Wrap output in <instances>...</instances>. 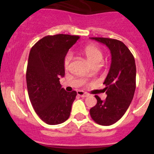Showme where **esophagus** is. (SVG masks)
<instances>
[{"label": "esophagus", "instance_id": "34e87169", "mask_svg": "<svg viewBox=\"0 0 154 154\" xmlns=\"http://www.w3.org/2000/svg\"><path fill=\"white\" fill-rule=\"evenodd\" d=\"M77 95L80 96V97H88V94L87 93L84 92L83 91H77Z\"/></svg>", "mask_w": 154, "mask_h": 154}]
</instances>
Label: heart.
<instances>
[{
    "label": "heart",
    "instance_id": "obj_1",
    "mask_svg": "<svg viewBox=\"0 0 154 154\" xmlns=\"http://www.w3.org/2000/svg\"><path fill=\"white\" fill-rule=\"evenodd\" d=\"M83 53L93 65L100 64V63L101 62L103 54H102L101 50L97 46L94 45H88L84 48ZM71 59H72V54L71 53H68L65 57L64 61H63V65H64V68L66 69H68L69 67Z\"/></svg>",
    "mask_w": 154,
    "mask_h": 154
}]
</instances>
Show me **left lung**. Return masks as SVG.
Wrapping results in <instances>:
<instances>
[{
    "label": "left lung",
    "instance_id": "1",
    "mask_svg": "<svg viewBox=\"0 0 154 154\" xmlns=\"http://www.w3.org/2000/svg\"><path fill=\"white\" fill-rule=\"evenodd\" d=\"M91 39L106 45L110 50L112 63L103 84L107 97L90 109V116L100 125L109 126L117 122L130 106L136 90V67L135 59L128 48L119 40L102 37Z\"/></svg>",
    "mask_w": 154,
    "mask_h": 154
}]
</instances>
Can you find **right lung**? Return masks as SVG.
Wrapping results in <instances>:
<instances>
[{
	"label": "right lung",
	"mask_w": 154,
	"mask_h": 154,
	"mask_svg": "<svg viewBox=\"0 0 154 154\" xmlns=\"http://www.w3.org/2000/svg\"><path fill=\"white\" fill-rule=\"evenodd\" d=\"M80 38L78 35H47L30 50L26 80L29 100L35 113L50 125L63 123L69 118L77 91L62 88L63 61L68 50Z\"/></svg>",
	"instance_id": "obj_1"
}]
</instances>
